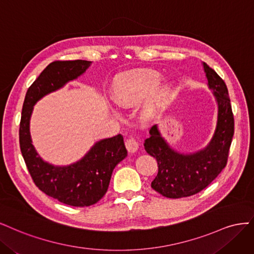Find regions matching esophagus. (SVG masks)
Here are the masks:
<instances>
[{
    "instance_id": "1",
    "label": "esophagus",
    "mask_w": 254,
    "mask_h": 254,
    "mask_svg": "<svg viewBox=\"0 0 254 254\" xmlns=\"http://www.w3.org/2000/svg\"><path fill=\"white\" fill-rule=\"evenodd\" d=\"M126 148L128 153H135L139 148V143L135 138H128L126 140Z\"/></svg>"
}]
</instances>
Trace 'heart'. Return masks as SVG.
Instances as JSON below:
<instances>
[{"mask_svg":"<svg viewBox=\"0 0 254 254\" xmlns=\"http://www.w3.org/2000/svg\"><path fill=\"white\" fill-rule=\"evenodd\" d=\"M159 76L151 70H137L121 75L114 86V98L118 104L127 105L142 100L159 82ZM169 89L161 87L148 102V109L154 110L168 100Z\"/></svg>","mask_w":254,"mask_h":254,"instance_id":"b5f03b06","label":"heart"}]
</instances>
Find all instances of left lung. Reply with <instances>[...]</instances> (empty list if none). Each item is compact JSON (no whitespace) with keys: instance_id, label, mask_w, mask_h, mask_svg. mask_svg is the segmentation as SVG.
I'll return each mask as SVG.
<instances>
[{"instance_id":"8db88e82","label":"left lung","mask_w":254,"mask_h":254,"mask_svg":"<svg viewBox=\"0 0 254 254\" xmlns=\"http://www.w3.org/2000/svg\"><path fill=\"white\" fill-rule=\"evenodd\" d=\"M209 87L218 105L217 125L207 148L193 154L172 150L163 140L157 126L150 129L144 149L156 158L158 173L151 184L153 189L168 198H181L200 192L208 187L227 165L234 134V118L225 81L203 62Z\"/></svg>"}]
</instances>
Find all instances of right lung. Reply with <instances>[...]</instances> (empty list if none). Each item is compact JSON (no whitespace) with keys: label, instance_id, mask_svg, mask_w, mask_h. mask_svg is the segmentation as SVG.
Listing matches in <instances>:
<instances>
[{"label":"right lung","instance_id":"right-lung-1","mask_svg":"<svg viewBox=\"0 0 254 254\" xmlns=\"http://www.w3.org/2000/svg\"><path fill=\"white\" fill-rule=\"evenodd\" d=\"M91 61H54L35 80L25 96L20 122V148L35 185L46 195L72 207H88L108 191L113 170L127 157L120 134L95 143L85 156L68 167H55L40 158L31 143L29 119L43 96L57 91L89 67Z\"/></svg>","mask_w":254,"mask_h":254}]
</instances>
